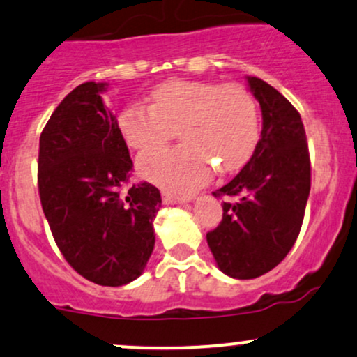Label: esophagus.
<instances>
[{"instance_id": "1", "label": "esophagus", "mask_w": 357, "mask_h": 357, "mask_svg": "<svg viewBox=\"0 0 357 357\" xmlns=\"http://www.w3.org/2000/svg\"><path fill=\"white\" fill-rule=\"evenodd\" d=\"M162 199H164V203H166V205H178V203L193 202V197H179V195L162 193Z\"/></svg>"}]
</instances>
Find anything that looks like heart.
Masks as SVG:
<instances>
[{"instance_id": "b5f03b06", "label": "heart", "mask_w": 357, "mask_h": 357, "mask_svg": "<svg viewBox=\"0 0 357 357\" xmlns=\"http://www.w3.org/2000/svg\"><path fill=\"white\" fill-rule=\"evenodd\" d=\"M152 107L130 105L119 127L125 142L144 151L169 140L176 128L183 146L152 149L137 159L147 181L188 193L202 185L213 167L222 174L241 169L259 140L256 101L241 84L172 79L152 91Z\"/></svg>"}]
</instances>
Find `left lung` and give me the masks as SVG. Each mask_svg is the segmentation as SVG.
<instances>
[{"instance_id": "obj_1", "label": "left lung", "mask_w": 357, "mask_h": 357, "mask_svg": "<svg viewBox=\"0 0 357 357\" xmlns=\"http://www.w3.org/2000/svg\"><path fill=\"white\" fill-rule=\"evenodd\" d=\"M262 113L261 139L252 158L213 197L223 203L220 225L206 234L218 269L252 280L287 257L298 237L310 195V158L300 113L259 77L248 76Z\"/></svg>"}]
</instances>
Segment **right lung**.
Instances as JSON below:
<instances>
[{
    "instance_id": "obj_1",
    "label": "right lung",
    "mask_w": 357,
    "mask_h": 357,
    "mask_svg": "<svg viewBox=\"0 0 357 357\" xmlns=\"http://www.w3.org/2000/svg\"><path fill=\"white\" fill-rule=\"evenodd\" d=\"M108 83H83L47 121L38 149V193L57 248L101 287L137 280L154 250L155 186L123 193L132 169L119 121L103 101Z\"/></svg>"
}]
</instances>
